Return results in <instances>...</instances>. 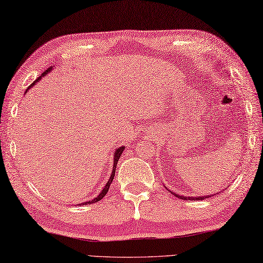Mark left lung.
<instances>
[{
    "instance_id": "left-lung-1",
    "label": "left lung",
    "mask_w": 263,
    "mask_h": 263,
    "mask_svg": "<svg viewBox=\"0 0 263 263\" xmlns=\"http://www.w3.org/2000/svg\"><path fill=\"white\" fill-rule=\"evenodd\" d=\"M170 191V190H169ZM171 192V191H170ZM174 195L176 196V197H178V198H180V199H183V200H186V199H189V200H195V199H198V200H200V199H205V197H184V196H179V195H176V193H174ZM210 197V196H209ZM209 197H206V198H209Z\"/></svg>"
}]
</instances>
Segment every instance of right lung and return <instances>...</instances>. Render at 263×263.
Masks as SVG:
<instances>
[{"label":"right lung","mask_w":263,"mask_h":263,"mask_svg":"<svg viewBox=\"0 0 263 263\" xmlns=\"http://www.w3.org/2000/svg\"><path fill=\"white\" fill-rule=\"evenodd\" d=\"M51 68H52V67H49V68H47V70H45L44 72H43L42 74H41V77H38V78H37V80H36V81L41 80L42 77H44V76L46 74V73L51 70ZM36 81H34V83H36ZM34 83H32L31 85H30L29 87H31V86H32ZM29 87H28V88H29ZM123 149H124V147H120V148H118V149L115 150V154H114V163H113V164H114V166H113V171H111L110 178H109L108 182H107V184H106L105 189H103V190L100 192V195H99L97 198H94L93 200H89V201H86V203H83L84 205H85V204H93V203H98V201H99V200H101L102 198L106 196V193L108 192V190H109V186H110V184H111V182H113V178H114V176H115V169H116V164H118V162H119V158H120V156H121V154H122V152H123ZM83 204H80V205H83Z\"/></svg>","instance_id":"add662e5"}]
</instances>
